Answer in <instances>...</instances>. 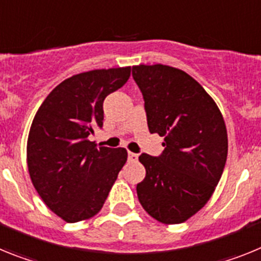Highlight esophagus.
Wrapping results in <instances>:
<instances>
[{"label":"esophagus","instance_id":"1","mask_svg":"<svg viewBox=\"0 0 261 261\" xmlns=\"http://www.w3.org/2000/svg\"><path fill=\"white\" fill-rule=\"evenodd\" d=\"M128 159L130 161V162H136V161L138 159V155L137 154L132 153V151H128Z\"/></svg>","mask_w":261,"mask_h":261}]
</instances>
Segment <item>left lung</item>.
<instances>
[{"label": "left lung", "mask_w": 261, "mask_h": 261, "mask_svg": "<svg viewBox=\"0 0 261 261\" xmlns=\"http://www.w3.org/2000/svg\"><path fill=\"white\" fill-rule=\"evenodd\" d=\"M133 80L145 100L150 133L165 137L158 156H138L146 176L137 184L142 208L162 223H181L213 195L227 158V130L204 87L180 69L137 65Z\"/></svg>", "instance_id": "1"}]
</instances>
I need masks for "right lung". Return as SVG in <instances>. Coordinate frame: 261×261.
Returning <instances> with one entry per match:
<instances>
[{
  "label": "right lung",
  "mask_w": 261,
  "mask_h": 261,
  "mask_svg": "<svg viewBox=\"0 0 261 261\" xmlns=\"http://www.w3.org/2000/svg\"><path fill=\"white\" fill-rule=\"evenodd\" d=\"M129 75L130 66L73 75L50 91L32 120L30 177L45 205L66 222L95 216L125 165L124 147H98L89 136L103 126L106 96Z\"/></svg>",
  "instance_id": "add662e5"
}]
</instances>
